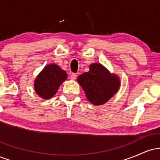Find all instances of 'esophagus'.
Listing matches in <instances>:
<instances>
[{
	"instance_id": "obj_1",
	"label": "esophagus",
	"mask_w": 160,
	"mask_h": 160,
	"mask_svg": "<svg viewBox=\"0 0 160 160\" xmlns=\"http://www.w3.org/2000/svg\"><path fill=\"white\" fill-rule=\"evenodd\" d=\"M77 77H78V76H77L76 74H72L71 75V80H76V79H77Z\"/></svg>"
}]
</instances>
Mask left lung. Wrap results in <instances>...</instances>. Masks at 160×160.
I'll list each match as a JSON object with an SVG mask.
<instances>
[{
  "label": "left lung",
  "mask_w": 160,
  "mask_h": 160,
  "mask_svg": "<svg viewBox=\"0 0 160 160\" xmlns=\"http://www.w3.org/2000/svg\"><path fill=\"white\" fill-rule=\"evenodd\" d=\"M78 82L83 89L86 98L95 105L108 102L119 90L120 80L98 63L89 65V71L80 74Z\"/></svg>",
  "instance_id": "8db88e82"
}]
</instances>
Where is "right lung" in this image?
<instances>
[{
	"label": "right lung",
	"mask_w": 160,
	"mask_h": 160,
	"mask_svg": "<svg viewBox=\"0 0 160 160\" xmlns=\"http://www.w3.org/2000/svg\"><path fill=\"white\" fill-rule=\"evenodd\" d=\"M67 78L65 71L56 64L47 65L34 80V90L42 98L49 99L56 94Z\"/></svg>",
	"instance_id": "1"
}]
</instances>
